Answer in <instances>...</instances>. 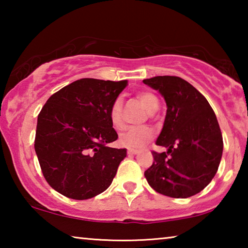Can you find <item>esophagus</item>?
Segmentation results:
<instances>
[{"instance_id":"1","label":"esophagus","mask_w":248,"mask_h":248,"mask_svg":"<svg viewBox=\"0 0 248 248\" xmlns=\"http://www.w3.org/2000/svg\"><path fill=\"white\" fill-rule=\"evenodd\" d=\"M138 153V150H134V149H131V150H128V154H137Z\"/></svg>"}]
</instances>
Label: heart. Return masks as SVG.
<instances>
[{"instance_id": "obj_1", "label": "heart", "mask_w": 248, "mask_h": 248, "mask_svg": "<svg viewBox=\"0 0 248 248\" xmlns=\"http://www.w3.org/2000/svg\"><path fill=\"white\" fill-rule=\"evenodd\" d=\"M138 98L144 105L150 114L156 110L158 107V99L156 96L150 92H140L138 93ZM109 119L112 127L117 130H121L124 127V100L121 97H117L112 102L109 108ZM155 132L150 127H132L124 131L119 136V143L128 149H138L144 146L146 143L153 139Z\"/></svg>"}]
</instances>
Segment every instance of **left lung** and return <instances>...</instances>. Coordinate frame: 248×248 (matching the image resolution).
<instances>
[{"instance_id":"1","label":"left lung","mask_w":248,"mask_h":248,"mask_svg":"<svg viewBox=\"0 0 248 248\" xmlns=\"http://www.w3.org/2000/svg\"><path fill=\"white\" fill-rule=\"evenodd\" d=\"M143 83L164 97L167 111L153 164L144 176L153 189L171 198H188L205 188L217 174L223 139L213 109L190 83L178 77H154Z\"/></svg>"}]
</instances>
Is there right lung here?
<instances>
[{"mask_svg":"<svg viewBox=\"0 0 248 248\" xmlns=\"http://www.w3.org/2000/svg\"><path fill=\"white\" fill-rule=\"evenodd\" d=\"M125 86L127 81L81 78L40 110L35 151L44 177L61 195L85 200L110 186L127 150L107 145L118 139L109 108Z\"/></svg>","mask_w":248,"mask_h":248,"instance_id":"right-lung-1","label":"right lung"}]
</instances>
